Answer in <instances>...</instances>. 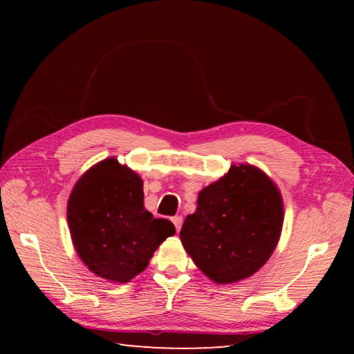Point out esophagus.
<instances>
[{"mask_svg":"<svg viewBox=\"0 0 354 354\" xmlns=\"http://www.w3.org/2000/svg\"><path fill=\"white\" fill-rule=\"evenodd\" d=\"M171 221H173V225H175L176 231L181 230V225H183V217H179V215H176V217H173V218H171Z\"/></svg>","mask_w":354,"mask_h":354,"instance_id":"34e87169","label":"esophagus"}]
</instances>
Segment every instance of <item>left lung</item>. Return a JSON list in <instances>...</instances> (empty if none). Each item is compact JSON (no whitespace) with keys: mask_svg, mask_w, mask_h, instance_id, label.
I'll return each mask as SVG.
<instances>
[{"mask_svg":"<svg viewBox=\"0 0 354 354\" xmlns=\"http://www.w3.org/2000/svg\"><path fill=\"white\" fill-rule=\"evenodd\" d=\"M284 221L281 194L266 173L231 165L198 194L196 211L179 232L195 266L217 284L251 277L277 248Z\"/></svg>","mask_w":354,"mask_h":354,"instance_id":"8db88e82","label":"left lung"}]
</instances>
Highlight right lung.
<instances>
[{
  "instance_id": "right-lung-1",
  "label": "right lung",
  "mask_w": 354,
  "mask_h": 354,
  "mask_svg": "<svg viewBox=\"0 0 354 354\" xmlns=\"http://www.w3.org/2000/svg\"><path fill=\"white\" fill-rule=\"evenodd\" d=\"M71 241L88 270L111 283H129L176 232L170 220L143 206V181L115 158L77 179L67 205Z\"/></svg>"
}]
</instances>
